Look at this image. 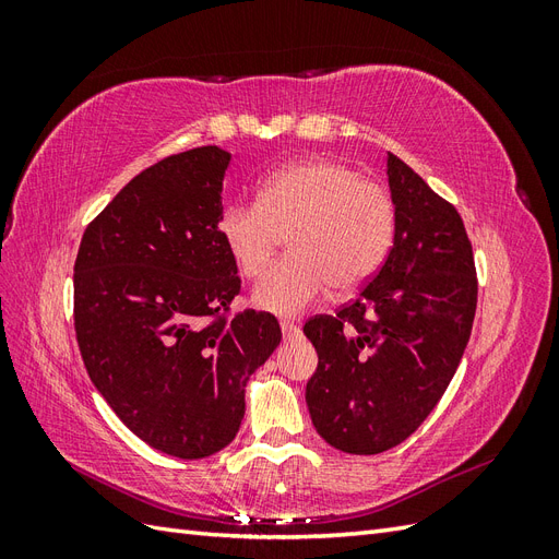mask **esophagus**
<instances>
[{
	"label": "esophagus",
	"mask_w": 559,
	"mask_h": 559,
	"mask_svg": "<svg viewBox=\"0 0 559 559\" xmlns=\"http://www.w3.org/2000/svg\"><path fill=\"white\" fill-rule=\"evenodd\" d=\"M280 326H282V333H284L286 341H292V337H296L300 333V329L294 324V321H282Z\"/></svg>",
	"instance_id": "1"
}]
</instances>
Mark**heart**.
<instances>
[{
	"mask_svg": "<svg viewBox=\"0 0 559 559\" xmlns=\"http://www.w3.org/2000/svg\"><path fill=\"white\" fill-rule=\"evenodd\" d=\"M394 200L352 167L310 158L280 167L261 183L259 202H235L218 216V238L240 273L257 280L289 238L292 257L259 282L253 306L296 317L324 296L359 289L394 242Z\"/></svg>",
	"mask_w": 559,
	"mask_h": 559,
	"instance_id": "1",
	"label": "heart"
}]
</instances>
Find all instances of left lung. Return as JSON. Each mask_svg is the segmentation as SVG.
<instances>
[{
	"label": "left lung",
	"mask_w": 559,
	"mask_h": 559,
	"mask_svg": "<svg viewBox=\"0 0 559 559\" xmlns=\"http://www.w3.org/2000/svg\"><path fill=\"white\" fill-rule=\"evenodd\" d=\"M386 179L396 214L386 261L349 306L302 326L319 357L306 386L312 425L349 454L394 448L429 417L462 361L478 302L462 216L394 154Z\"/></svg>",
	"instance_id": "obj_1"
}]
</instances>
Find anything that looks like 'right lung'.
Returning a JSON list of instances; mask_svg holds the SVG:
<instances>
[{
    "instance_id": "obj_1",
    "label": "right lung",
    "mask_w": 559,
    "mask_h": 559,
    "mask_svg": "<svg viewBox=\"0 0 559 559\" xmlns=\"http://www.w3.org/2000/svg\"><path fill=\"white\" fill-rule=\"evenodd\" d=\"M228 163V151L198 146L151 165L86 228L74 263V329L95 389L134 436L179 460L233 441L245 386L282 341L267 312L216 319L240 292L218 238Z\"/></svg>"
}]
</instances>
